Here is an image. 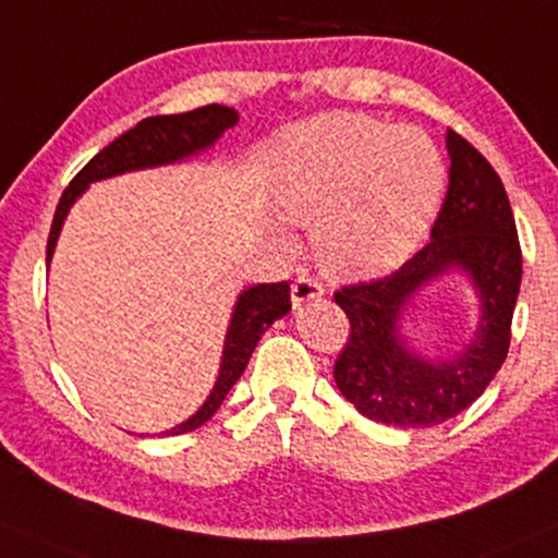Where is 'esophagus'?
I'll return each instance as SVG.
<instances>
[{"label": "esophagus", "instance_id": "1", "mask_svg": "<svg viewBox=\"0 0 558 558\" xmlns=\"http://www.w3.org/2000/svg\"><path fill=\"white\" fill-rule=\"evenodd\" d=\"M326 294V287H323V281H318L311 274H300L298 279L292 281V305L300 307L305 305V302L311 300H318Z\"/></svg>", "mask_w": 558, "mask_h": 558}]
</instances>
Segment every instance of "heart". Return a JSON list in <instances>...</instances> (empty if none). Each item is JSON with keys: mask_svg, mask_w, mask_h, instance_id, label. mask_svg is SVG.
I'll list each match as a JSON object with an SVG mask.
<instances>
[{"mask_svg": "<svg viewBox=\"0 0 558 558\" xmlns=\"http://www.w3.org/2000/svg\"><path fill=\"white\" fill-rule=\"evenodd\" d=\"M445 185V160L426 134L360 113H323L287 134L274 196L287 222L313 227L328 271L367 279L416 251Z\"/></svg>", "mask_w": 558, "mask_h": 558, "instance_id": "obj_1", "label": "heart"}]
</instances>
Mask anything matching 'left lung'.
Here are the masks:
<instances>
[{"label": "left lung", "instance_id": "obj_1", "mask_svg": "<svg viewBox=\"0 0 558 558\" xmlns=\"http://www.w3.org/2000/svg\"><path fill=\"white\" fill-rule=\"evenodd\" d=\"M447 153L450 183L429 243L388 277L347 284L333 294L349 318L333 380L360 414L383 424L432 426L458 416L484 393L510 352L522 279L510 198L489 160L452 129H447ZM452 265L469 270L480 290V333L452 361H418L397 336L400 311L424 280Z\"/></svg>", "mask_w": 558, "mask_h": 558}]
</instances>
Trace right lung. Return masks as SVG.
I'll return each mask as SVG.
<instances>
[{
	"label": "right lung",
	"instance_id": "right-lung-1",
	"mask_svg": "<svg viewBox=\"0 0 558 558\" xmlns=\"http://www.w3.org/2000/svg\"><path fill=\"white\" fill-rule=\"evenodd\" d=\"M235 121V108L211 102V106H202L194 108V111L175 116H149V119L136 123L134 129H129L126 134H121L119 140H113L108 147H102L100 153L72 178V183L66 185V191L59 198L51 232H48L46 266L53 256V245H57V238L61 232V225H64L69 206H72L74 198L87 189V183L126 173V170L175 162L181 160V157L194 155L198 149L209 147V144ZM290 311L292 302L290 284H287V281H277V284H256L240 294L230 328H227L222 367H219L215 390H211L206 403L189 418V422L165 432V435H183V432H194L204 422H209V418L217 414L219 405H222L225 396L230 393L232 385L238 383V377L243 375L247 360H251L253 349H256V343L260 336H264L266 328Z\"/></svg>",
	"mask_w": 558,
	"mask_h": 558
}]
</instances>
